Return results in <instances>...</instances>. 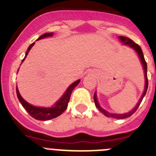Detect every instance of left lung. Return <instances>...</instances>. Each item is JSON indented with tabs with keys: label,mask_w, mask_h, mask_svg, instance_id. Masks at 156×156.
<instances>
[{
	"label": "left lung",
	"mask_w": 156,
	"mask_h": 156,
	"mask_svg": "<svg viewBox=\"0 0 156 156\" xmlns=\"http://www.w3.org/2000/svg\"><path fill=\"white\" fill-rule=\"evenodd\" d=\"M119 39H120V41H122L123 44L129 45V47L133 48V49H134V50L137 52L139 57H140V61H141V63H142V65H143V67H144V76H145V87H144V93H143L142 96H141L140 99L139 100V101H138V103L137 104V105L135 106V108H133V109H132V111H130V112H127V113H124V114H112V113H109V112H108L107 111H105V110H104L103 108H101V107L99 105L98 102L97 97H96V94L95 93H94V100L95 105H96V107L98 108L99 111H100L101 112H102V113L104 114L105 115H106L107 117H112V118H115V119H126V118L129 117L130 115H132L133 113H134L135 112H136V110H137V108L139 107V105H140V102L142 101L143 98L144 97V95H145L146 92H147V89H148V76H147V63H146V62H145V59H144V55H143L142 50H141L140 47L137 44H136L134 41H133L132 40L129 39V38H128V37H122V36H120V37H119Z\"/></svg>",
	"instance_id": "8db88e82"
}]
</instances>
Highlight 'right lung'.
I'll return each instance as SVG.
<instances>
[{
    "label": "right lung",
    "instance_id": "add662e5",
    "mask_svg": "<svg viewBox=\"0 0 156 156\" xmlns=\"http://www.w3.org/2000/svg\"><path fill=\"white\" fill-rule=\"evenodd\" d=\"M53 35L52 33H47V34H43L41 37L38 38L37 40L42 39V38H44L47 37H51V36ZM34 43H33L32 44L30 45V47L28 48V50H27V53H26V56L23 58V60L22 62H23L27 57V55H28L29 51H30L31 48L34 46ZM80 80H76V82H74L73 83H72L69 88L67 89V90L66 91L65 94L63 95L62 98L60 100L56 103L53 107L51 108H41V107H36V106L31 105L29 104L28 102H27L23 98L21 97V95L19 94V90L18 88H16V93H17L18 98H19V101L21 102V104L23 105V106L24 107V108L27 111L29 114L31 115L33 118L37 119V120H48V119H51L55 118V117L58 116V115H61L63 112L66 109L67 106H68V103L69 101L70 96H71V94L74 88L76 87V86H77V84L80 83Z\"/></svg>",
    "mask_w": 156,
    "mask_h": 156
}]
</instances>
